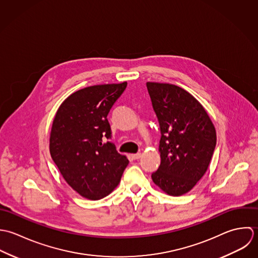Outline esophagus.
I'll use <instances>...</instances> for the list:
<instances>
[{
	"mask_svg": "<svg viewBox=\"0 0 258 258\" xmlns=\"http://www.w3.org/2000/svg\"><path fill=\"white\" fill-rule=\"evenodd\" d=\"M141 156H142V154H135V155H132V157L134 158V159H139V158H141Z\"/></svg>",
	"mask_w": 258,
	"mask_h": 258,
	"instance_id": "1",
	"label": "esophagus"
}]
</instances>
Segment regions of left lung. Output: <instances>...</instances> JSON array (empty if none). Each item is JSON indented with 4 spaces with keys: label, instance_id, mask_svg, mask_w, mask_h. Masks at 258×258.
<instances>
[{
    "label": "left lung",
    "instance_id": "8db88e82",
    "mask_svg": "<svg viewBox=\"0 0 258 258\" xmlns=\"http://www.w3.org/2000/svg\"><path fill=\"white\" fill-rule=\"evenodd\" d=\"M160 128V164L155 184L169 196L188 192L204 176L216 146V133L204 106L185 90L147 83Z\"/></svg>",
    "mask_w": 258,
    "mask_h": 258
}]
</instances>
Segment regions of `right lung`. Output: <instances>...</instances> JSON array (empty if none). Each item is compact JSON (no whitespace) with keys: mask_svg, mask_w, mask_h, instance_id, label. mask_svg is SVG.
Segmentation results:
<instances>
[{"mask_svg":"<svg viewBox=\"0 0 258 258\" xmlns=\"http://www.w3.org/2000/svg\"><path fill=\"white\" fill-rule=\"evenodd\" d=\"M121 84L82 89L61 103L52 121L50 153L69 185L82 197L98 201L120 181L128 164L117 153L107 114L126 88Z\"/></svg>","mask_w":258,"mask_h":258,"instance_id":"add662e5","label":"right lung"}]
</instances>
